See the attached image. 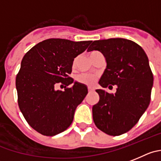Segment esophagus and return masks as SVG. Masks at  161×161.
Returning a JSON list of instances; mask_svg holds the SVG:
<instances>
[{
	"mask_svg": "<svg viewBox=\"0 0 161 161\" xmlns=\"http://www.w3.org/2000/svg\"><path fill=\"white\" fill-rule=\"evenodd\" d=\"M94 91V89H92V88H88V92L89 93H91Z\"/></svg>",
	"mask_w": 161,
	"mask_h": 161,
	"instance_id": "obj_1",
	"label": "esophagus"
}]
</instances>
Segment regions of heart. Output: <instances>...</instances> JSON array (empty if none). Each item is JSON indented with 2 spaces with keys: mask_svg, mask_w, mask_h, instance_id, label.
Segmentation results:
<instances>
[{
  "mask_svg": "<svg viewBox=\"0 0 161 161\" xmlns=\"http://www.w3.org/2000/svg\"><path fill=\"white\" fill-rule=\"evenodd\" d=\"M75 64L76 59H75L73 62V67H75ZM76 81L79 83L91 86H94L97 81V76L94 75H91V74H81L76 77Z\"/></svg>",
  "mask_w": 161,
  "mask_h": 161,
  "instance_id": "heart-1",
  "label": "heart"
}]
</instances>
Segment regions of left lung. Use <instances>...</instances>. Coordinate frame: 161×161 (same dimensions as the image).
<instances>
[{"instance_id":"obj_1","label":"left lung","mask_w":161,"mask_h":161,"mask_svg":"<svg viewBox=\"0 0 161 161\" xmlns=\"http://www.w3.org/2000/svg\"><path fill=\"white\" fill-rule=\"evenodd\" d=\"M98 51L106 60L99 80L103 88L117 86L114 94L97 90L99 102L93 106L95 125L105 133L119 136L138 122L151 99L153 75L142 47L122 38L91 41L87 52Z\"/></svg>"}]
</instances>
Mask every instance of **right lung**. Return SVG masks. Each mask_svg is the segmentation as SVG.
I'll use <instances>...</instances> for the list:
<instances>
[{
  "label": "right lung",
  "instance_id": "right-lung-1",
  "mask_svg": "<svg viewBox=\"0 0 161 161\" xmlns=\"http://www.w3.org/2000/svg\"><path fill=\"white\" fill-rule=\"evenodd\" d=\"M91 41L65 39L45 40L30 49L21 61L16 78L18 105L31 128L45 136H55L73 121L77 106L87 94L84 84L69 77L74 58ZM65 85L64 91L56 90Z\"/></svg>",
  "mask_w": 161,
  "mask_h": 161
}]
</instances>
